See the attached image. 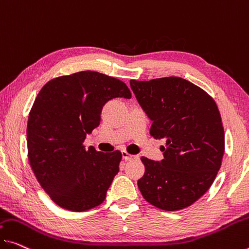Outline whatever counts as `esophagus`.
Segmentation results:
<instances>
[{"mask_svg":"<svg viewBox=\"0 0 249 249\" xmlns=\"http://www.w3.org/2000/svg\"><path fill=\"white\" fill-rule=\"evenodd\" d=\"M121 155H122V158H124V160H131V159H136L137 157L136 156H132V155H130V154H128L127 151H121Z\"/></svg>","mask_w":249,"mask_h":249,"instance_id":"1","label":"esophagus"}]
</instances>
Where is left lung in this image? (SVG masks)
<instances>
[{
	"label": "left lung",
	"mask_w": 249,
	"mask_h": 249,
	"mask_svg": "<svg viewBox=\"0 0 249 249\" xmlns=\"http://www.w3.org/2000/svg\"><path fill=\"white\" fill-rule=\"evenodd\" d=\"M137 101L152 121L150 135L166 140L161 161L142 157L138 180L149 204L168 212L193 205L215 180L225 151V133L216 102L178 76L131 80Z\"/></svg>",
	"instance_id": "8db88e82"
}]
</instances>
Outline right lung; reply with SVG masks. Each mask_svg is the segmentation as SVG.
I'll use <instances>...</instances> for the list:
<instances>
[{
    "mask_svg": "<svg viewBox=\"0 0 249 249\" xmlns=\"http://www.w3.org/2000/svg\"><path fill=\"white\" fill-rule=\"evenodd\" d=\"M114 98H131L124 82L81 71L49 81L33 103L26 130L29 161L60 207L72 212L97 207L119 173V150L105 154L83 146L100 124L103 106Z\"/></svg>",
    "mask_w": 249,
    "mask_h": 249,
    "instance_id": "1",
    "label": "right lung"
}]
</instances>
